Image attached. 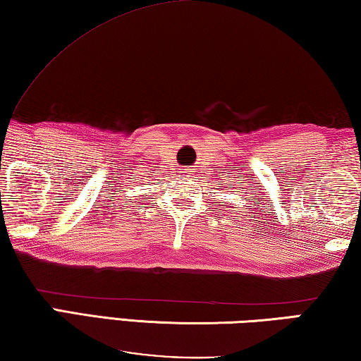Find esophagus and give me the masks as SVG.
Segmentation results:
<instances>
[{
	"label": "esophagus",
	"instance_id": "34e87169",
	"mask_svg": "<svg viewBox=\"0 0 361 361\" xmlns=\"http://www.w3.org/2000/svg\"><path fill=\"white\" fill-rule=\"evenodd\" d=\"M188 171H191V169H190V167H186V169H183V173H188Z\"/></svg>",
	"mask_w": 361,
	"mask_h": 361
}]
</instances>
